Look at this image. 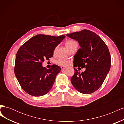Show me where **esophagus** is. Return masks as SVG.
<instances>
[{
    "mask_svg": "<svg viewBox=\"0 0 124 124\" xmlns=\"http://www.w3.org/2000/svg\"><path fill=\"white\" fill-rule=\"evenodd\" d=\"M61 68L62 69V70H63V69H65L66 68H67L66 67H64V66H61Z\"/></svg>",
    "mask_w": 124,
    "mask_h": 124,
    "instance_id": "esophagus-1",
    "label": "esophagus"
}]
</instances>
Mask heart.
<instances>
[{
    "instance_id": "1",
    "label": "heart",
    "mask_w": 124,
    "mask_h": 124,
    "mask_svg": "<svg viewBox=\"0 0 124 124\" xmlns=\"http://www.w3.org/2000/svg\"><path fill=\"white\" fill-rule=\"evenodd\" d=\"M75 45H78V43L76 41L74 40H68L66 42V46L68 49H70L71 47H72V46H75ZM56 63L60 66H66L69 64V61L68 60L64 58H60L56 61Z\"/></svg>"
}]
</instances>
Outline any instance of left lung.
<instances>
[{"label":"left lung","instance_id":"8db88e82","mask_svg":"<svg viewBox=\"0 0 124 124\" xmlns=\"http://www.w3.org/2000/svg\"><path fill=\"white\" fill-rule=\"evenodd\" d=\"M66 36L78 41L81 47L74 55V67L86 68L82 72L74 68L71 83L84 94L95 92L102 84L110 69L111 55L108 47L98 35L89 30Z\"/></svg>","mask_w":124,"mask_h":124}]
</instances>
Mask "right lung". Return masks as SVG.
<instances>
[{
    "instance_id": "obj_1",
    "label": "right lung",
    "mask_w": 124,
    "mask_h": 124,
    "mask_svg": "<svg viewBox=\"0 0 124 124\" xmlns=\"http://www.w3.org/2000/svg\"><path fill=\"white\" fill-rule=\"evenodd\" d=\"M65 37L37 35L18 49L14 73L22 88L30 95L42 96L52 88L56 76L61 72V67L53 65L47 69L42 63L44 60L53 57L56 47Z\"/></svg>"
}]
</instances>
